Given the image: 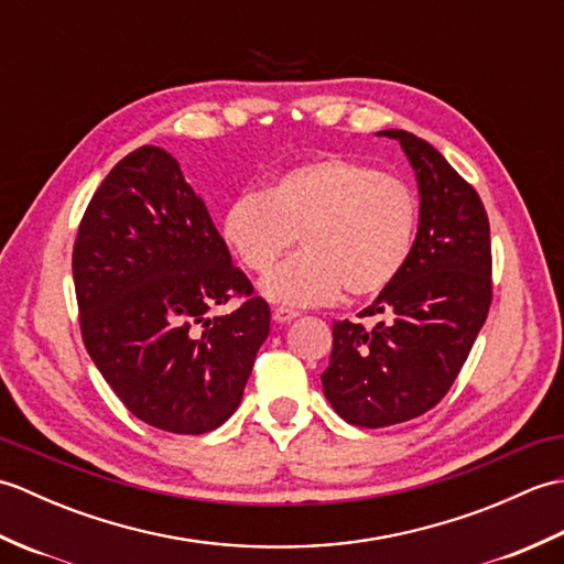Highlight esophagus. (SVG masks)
Masks as SVG:
<instances>
[{
	"label": "esophagus",
	"mask_w": 564,
	"mask_h": 564,
	"mask_svg": "<svg viewBox=\"0 0 564 564\" xmlns=\"http://www.w3.org/2000/svg\"><path fill=\"white\" fill-rule=\"evenodd\" d=\"M271 317H273V322H279V325H285V322L295 319L297 313H295V310H289V307H273Z\"/></svg>",
	"instance_id": "34e87169"
}]
</instances>
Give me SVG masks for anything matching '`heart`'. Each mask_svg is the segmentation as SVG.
<instances>
[{
  "mask_svg": "<svg viewBox=\"0 0 564 564\" xmlns=\"http://www.w3.org/2000/svg\"><path fill=\"white\" fill-rule=\"evenodd\" d=\"M419 223L414 191L376 166L317 158L225 208L220 235L239 267L267 273L301 235L305 251L261 281L267 301L289 307L373 297L400 279Z\"/></svg>",
  "mask_w": 564,
  "mask_h": 564,
  "instance_id": "b5f03b06",
  "label": "heart"
}]
</instances>
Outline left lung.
Returning a JSON list of instances; mask_svg holds the SVG:
<instances>
[{
	"label": "left lung",
	"mask_w": 564,
	"mask_h": 564,
	"mask_svg": "<svg viewBox=\"0 0 564 564\" xmlns=\"http://www.w3.org/2000/svg\"><path fill=\"white\" fill-rule=\"evenodd\" d=\"M400 142L419 188V227L400 279L361 315L373 327L334 322L322 388L349 424L380 429L429 412L448 392L492 303L489 220L477 191L426 140Z\"/></svg>",
	"instance_id": "left-lung-1"
}]
</instances>
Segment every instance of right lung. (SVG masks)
Masks as SVG:
<instances>
[{
    "mask_svg": "<svg viewBox=\"0 0 564 564\" xmlns=\"http://www.w3.org/2000/svg\"><path fill=\"white\" fill-rule=\"evenodd\" d=\"M72 275L82 339L104 380L142 422L206 434L242 402L271 310L206 203L162 148L118 162L84 213ZM242 294L230 316L207 313Z\"/></svg>",
    "mask_w": 564,
    "mask_h": 564,
    "instance_id": "add662e5",
    "label": "right lung"
}]
</instances>
